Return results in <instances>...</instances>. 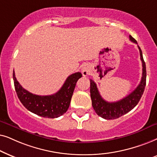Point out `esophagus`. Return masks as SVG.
<instances>
[{
    "label": "esophagus",
    "instance_id": "34e87169",
    "mask_svg": "<svg viewBox=\"0 0 157 157\" xmlns=\"http://www.w3.org/2000/svg\"><path fill=\"white\" fill-rule=\"evenodd\" d=\"M82 72L83 76H87L90 74V68L87 64H83L82 67Z\"/></svg>",
    "mask_w": 157,
    "mask_h": 157
}]
</instances>
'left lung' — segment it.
I'll use <instances>...</instances> for the list:
<instances>
[{
	"label": "left lung",
	"instance_id": "left-lung-1",
	"mask_svg": "<svg viewBox=\"0 0 157 157\" xmlns=\"http://www.w3.org/2000/svg\"><path fill=\"white\" fill-rule=\"evenodd\" d=\"M129 38L133 43L137 44V41L132 36H129ZM138 47L140 52L142 67H143L142 77L138 87L126 97L118 101L113 102V103L105 101L100 95L95 82L93 80H90L92 105L96 113L104 119L113 120V119H116L124 116L137 105L143 95L146 86V80H147V70H146V64L144 60L143 55H142V52L139 46Z\"/></svg>",
	"mask_w": 157,
	"mask_h": 157
}]
</instances>
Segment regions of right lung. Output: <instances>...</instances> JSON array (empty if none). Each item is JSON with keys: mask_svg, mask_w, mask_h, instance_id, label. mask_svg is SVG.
Segmentation results:
<instances>
[{"mask_svg": "<svg viewBox=\"0 0 157 157\" xmlns=\"http://www.w3.org/2000/svg\"><path fill=\"white\" fill-rule=\"evenodd\" d=\"M80 72L70 75L57 93L51 95H37L23 88L13 72L14 87L18 99L26 109L44 118H54L67 112L77 80L82 77Z\"/></svg>", "mask_w": 157, "mask_h": 157, "instance_id": "1", "label": "right lung"}]
</instances>
